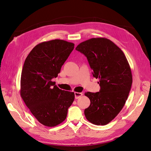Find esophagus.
<instances>
[{
    "mask_svg": "<svg viewBox=\"0 0 151 151\" xmlns=\"http://www.w3.org/2000/svg\"><path fill=\"white\" fill-rule=\"evenodd\" d=\"M74 94H75V98L76 99H78L83 95V94L82 93H77V92H75Z\"/></svg>",
    "mask_w": 151,
    "mask_h": 151,
    "instance_id": "esophagus-1",
    "label": "esophagus"
}]
</instances>
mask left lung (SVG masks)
I'll use <instances>...</instances> for the list:
<instances>
[{
    "mask_svg": "<svg viewBox=\"0 0 151 151\" xmlns=\"http://www.w3.org/2000/svg\"><path fill=\"white\" fill-rule=\"evenodd\" d=\"M76 50L87 57L101 88L99 92L85 93L91 101L86 118L94 125H106L120 112L129 96L132 84L129 63L122 50L105 38L84 41Z\"/></svg>",
    "mask_w": 151,
    "mask_h": 151,
    "instance_id": "8db88e82",
    "label": "left lung"
}]
</instances>
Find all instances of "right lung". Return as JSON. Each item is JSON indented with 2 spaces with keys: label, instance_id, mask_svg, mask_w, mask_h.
<instances>
[{
  "label": "right lung",
  "instance_id": "right-lung-1",
  "mask_svg": "<svg viewBox=\"0 0 151 151\" xmlns=\"http://www.w3.org/2000/svg\"><path fill=\"white\" fill-rule=\"evenodd\" d=\"M74 48V43L62 40L44 42L33 48L24 63L21 96L45 126L55 127L64 121L74 100V92L60 89L52 81L58 76Z\"/></svg>",
  "mask_w": 151,
  "mask_h": 151
}]
</instances>
